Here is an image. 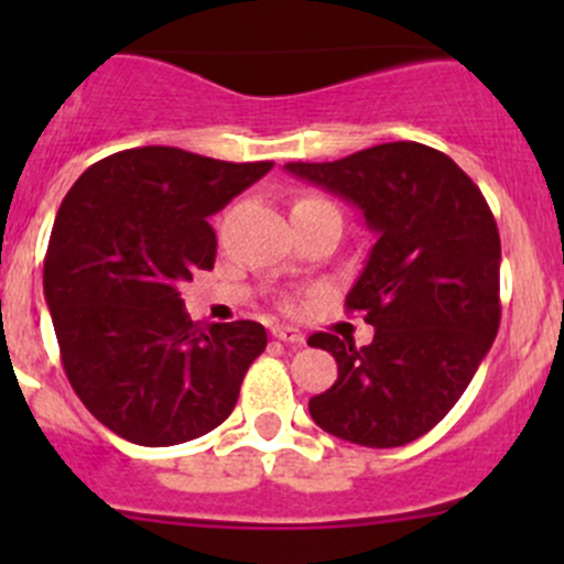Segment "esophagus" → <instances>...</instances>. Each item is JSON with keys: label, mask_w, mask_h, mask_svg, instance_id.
Segmentation results:
<instances>
[{"label": "esophagus", "mask_w": 564, "mask_h": 564, "mask_svg": "<svg viewBox=\"0 0 564 564\" xmlns=\"http://www.w3.org/2000/svg\"><path fill=\"white\" fill-rule=\"evenodd\" d=\"M272 335H275L278 340H283V344H303L305 335L300 333L297 327H289V324H275L272 327Z\"/></svg>", "instance_id": "1"}]
</instances>
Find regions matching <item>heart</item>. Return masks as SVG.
Listing matches in <instances>:
<instances>
[{
    "instance_id": "b5f03b06",
    "label": "heart",
    "mask_w": 564,
    "mask_h": 564,
    "mask_svg": "<svg viewBox=\"0 0 564 564\" xmlns=\"http://www.w3.org/2000/svg\"><path fill=\"white\" fill-rule=\"evenodd\" d=\"M292 213L311 215V213H338V209H335V204L327 202L324 196H314V193H308V196H300L297 202H294Z\"/></svg>"
}]
</instances>
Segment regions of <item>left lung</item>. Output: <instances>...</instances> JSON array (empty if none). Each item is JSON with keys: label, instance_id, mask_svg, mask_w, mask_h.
I'll list each match as a JSON object with an SVG mask.
<instances>
[{"label": "left lung", "instance_id": "obj_1", "mask_svg": "<svg viewBox=\"0 0 564 564\" xmlns=\"http://www.w3.org/2000/svg\"><path fill=\"white\" fill-rule=\"evenodd\" d=\"M286 172L357 204L377 231L346 311L373 340L314 333L338 379L311 398L318 429L362 447H401L429 434L469 388L499 329V229L480 187L445 152L392 141Z\"/></svg>", "mask_w": 564, "mask_h": 564}]
</instances>
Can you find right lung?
<instances>
[{"mask_svg": "<svg viewBox=\"0 0 564 564\" xmlns=\"http://www.w3.org/2000/svg\"><path fill=\"white\" fill-rule=\"evenodd\" d=\"M270 169L135 147L93 163L62 198L45 303L70 388L122 440L180 445L235 409L267 329L248 318L193 324L180 283L213 270L209 215Z\"/></svg>", "mask_w": 564, "mask_h": 564, "instance_id": "right-lung-1", "label": "right lung"}]
</instances>
